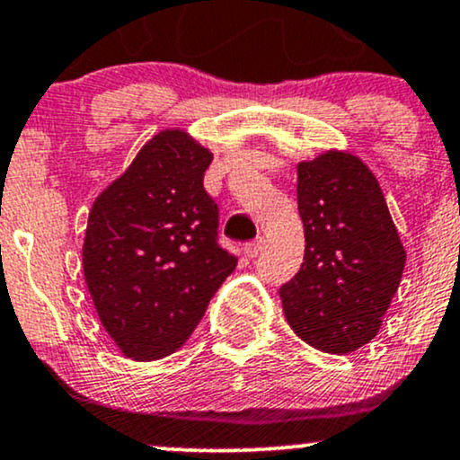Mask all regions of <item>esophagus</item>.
<instances>
[{
	"label": "esophagus",
	"instance_id": "34e87169",
	"mask_svg": "<svg viewBox=\"0 0 460 460\" xmlns=\"http://www.w3.org/2000/svg\"><path fill=\"white\" fill-rule=\"evenodd\" d=\"M264 241L262 236H258L256 241H252V243H245V245H243V253H245L247 258H256L258 253H261L262 250H264Z\"/></svg>",
	"mask_w": 460,
	"mask_h": 460
}]
</instances>
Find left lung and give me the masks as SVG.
Masks as SVG:
<instances>
[{
    "label": "left lung",
    "instance_id": "obj_1",
    "mask_svg": "<svg viewBox=\"0 0 460 460\" xmlns=\"http://www.w3.org/2000/svg\"><path fill=\"white\" fill-rule=\"evenodd\" d=\"M296 202L305 256L279 288L284 316L310 347L353 353L379 333L407 252L379 181L359 156L327 150L301 161Z\"/></svg>",
    "mask_w": 460,
    "mask_h": 460
}]
</instances>
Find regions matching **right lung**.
Returning a JSON list of instances; mask_svg holds the SVG:
<instances>
[{
	"label": "right lung",
	"mask_w": 460,
	"mask_h": 460,
	"mask_svg": "<svg viewBox=\"0 0 460 460\" xmlns=\"http://www.w3.org/2000/svg\"><path fill=\"white\" fill-rule=\"evenodd\" d=\"M210 161L187 131L165 128L92 204L84 278L105 332L135 361L181 349L236 267L204 191Z\"/></svg>",
	"instance_id": "right-lung-1"
}]
</instances>
